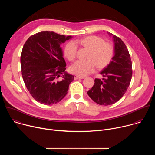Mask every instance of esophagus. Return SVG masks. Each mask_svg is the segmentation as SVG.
Here are the masks:
<instances>
[{"instance_id": "1", "label": "esophagus", "mask_w": 155, "mask_h": 155, "mask_svg": "<svg viewBox=\"0 0 155 155\" xmlns=\"http://www.w3.org/2000/svg\"><path fill=\"white\" fill-rule=\"evenodd\" d=\"M83 78H83V77H79V76H78V75H75V76H74V79H75V80L83 79Z\"/></svg>"}]
</instances>
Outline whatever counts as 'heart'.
Here are the masks:
<instances>
[{
    "label": "heart",
    "mask_w": 155,
    "mask_h": 155,
    "mask_svg": "<svg viewBox=\"0 0 155 155\" xmlns=\"http://www.w3.org/2000/svg\"><path fill=\"white\" fill-rule=\"evenodd\" d=\"M77 45L89 50L86 59V61H78L71 67L72 73L78 76L84 77L93 72L95 67L98 69L104 68L114 56L115 50L113 45L104 42V39L98 36L91 35L66 44L64 55L71 61H74L77 57Z\"/></svg>",
    "instance_id": "1"
}]
</instances>
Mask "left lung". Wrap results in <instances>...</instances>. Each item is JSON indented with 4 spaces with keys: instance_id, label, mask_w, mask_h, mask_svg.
I'll list each match as a JSON object with an SVG mask.
<instances>
[{
    "instance_id": "obj_1",
    "label": "left lung",
    "mask_w": 155,
    "mask_h": 155,
    "mask_svg": "<svg viewBox=\"0 0 155 155\" xmlns=\"http://www.w3.org/2000/svg\"><path fill=\"white\" fill-rule=\"evenodd\" d=\"M115 53L110 64L101 74V80H94V84L87 94L96 103L101 105H112L118 101L126 92L132 75V62L128 50L122 40L112 34Z\"/></svg>"
}]
</instances>
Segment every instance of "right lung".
I'll use <instances>...</instances> for the list:
<instances>
[{
  "label": "right lung",
  "mask_w": 155,
  "mask_h": 155,
  "mask_svg": "<svg viewBox=\"0 0 155 155\" xmlns=\"http://www.w3.org/2000/svg\"><path fill=\"white\" fill-rule=\"evenodd\" d=\"M72 37L42 31L26 41L21 56V74L28 90L45 105L58 103L68 94L74 76L65 72V61L60 47Z\"/></svg>",
  "instance_id": "add662e5"
}]
</instances>
